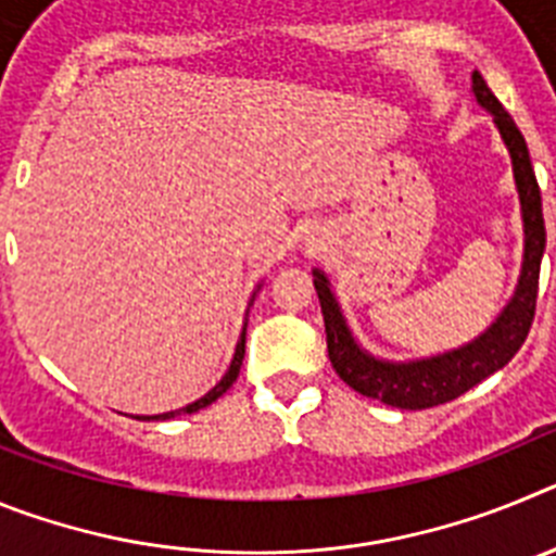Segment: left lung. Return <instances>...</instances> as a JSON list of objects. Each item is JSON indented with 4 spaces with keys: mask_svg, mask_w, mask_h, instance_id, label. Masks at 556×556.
I'll use <instances>...</instances> for the list:
<instances>
[{
    "mask_svg": "<svg viewBox=\"0 0 556 556\" xmlns=\"http://www.w3.org/2000/svg\"><path fill=\"white\" fill-rule=\"evenodd\" d=\"M473 94L484 111L493 113L495 127L507 144L509 159H513L515 186H518L520 219H523V264H520L518 287H515V294L509 298L504 312L495 317L493 326L456 351L415 358V362H387V358H376L358 345L351 328H348L345 314L333 298L326 273H320V269L312 273L314 289L320 298L323 320H326L328 358H331L337 376L351 390L376 397L387 406H397V409H429V406L448 404L462 392H468L470 387H476L507 365L509 358L520 351L534 320L540 262H543V250H546L540 186L534 178L532 161H529L527 139L520 136L513 116L495 100L479 72H473Z\"/></svg>",
    "mask_w": 556,
    "mask_h": 556,
    "instance_id": "left-lung-1",
    "label": "left lung"
}]
</instances>
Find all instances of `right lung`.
<instances>
[{
  "label": "right lung",
  "mask_w": 556,
  "mask_h": 556,
  "mask_svg": "<svg viewBox=\"0 0 556 556\" xmlns=\"http://www.w3.org/2000/svg\"><path fill=\"white\" fill-rule=\"evenodd\" d=\"M255 298V292H253ZM253 298H250V303H253ZM244 333H248V323H244L242 328V337H239V342H236V353H233V362H230L228 372H225L223 378H219V384L214 387V390L205 392L203 397H198L194 404L184 406V409H175V412H164V415H152V417H136V420H169V417H178V415H191V412H198V409H205L208 404H214L223 392L230 390V384L236 381V376H239V370H242V358H244Z\"/></svg>",
  "instance_id": "add662e5"
}]
</instances>
